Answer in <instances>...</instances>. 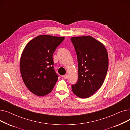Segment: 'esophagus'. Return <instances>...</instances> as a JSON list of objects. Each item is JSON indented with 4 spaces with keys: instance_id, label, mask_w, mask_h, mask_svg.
<instances>
[{
    "instance_id": "obj_1",
    "label": "esophagus",
    "mask_w": 130,
    "mask_h": 130,
    "mask_svg": "<svg viewBox=\"0 0 130 130\" xmlns=\"http://www.w3.org/2000/svg\"><path fill=\"white\" fill-rule=\"evenodd\" d=\"M63 77L64 78H67V74H65V75H63Z\"/></svg>"
}]
</instances>
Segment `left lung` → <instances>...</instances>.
Instances as JSON below:
<instances>
[{
    "instance_id": "8db88e82",
    "label": "left lung",
    "mask_w": 130,
    "mask_h": 130,
    "mask_svg": "<svg viewBox=\"0 0 130 130\" xmlns=\"http://www.w3.org/2000/svg\"><path fill=\"white\" fill-rule=\"evenodd\" d=\"M77 57L78 76L72 91L80 98H88L103 84L106 75L108 59L106 50L91 36L71 39Z\"/></svg>"
}]
</instances>
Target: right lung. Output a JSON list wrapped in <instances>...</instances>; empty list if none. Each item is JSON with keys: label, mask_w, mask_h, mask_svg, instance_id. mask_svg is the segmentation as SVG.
<instances>
[{"label": "right lung", "mask_w": 130, "mask_h": 130, "mask_svg": "<svg viewBox=\"0 0 130 130\" xmlns=\"http://www.w3.org/2000/svg\"><path fill=\"white\" fill-rule=\"evenodd\" d=\"M64 37L40 35L27 44L22 53L20 69L28 89L37 96L49 94L58 80L53 55Z\"/></svg>", "instance_id": "add662e5"}]
</instances>
